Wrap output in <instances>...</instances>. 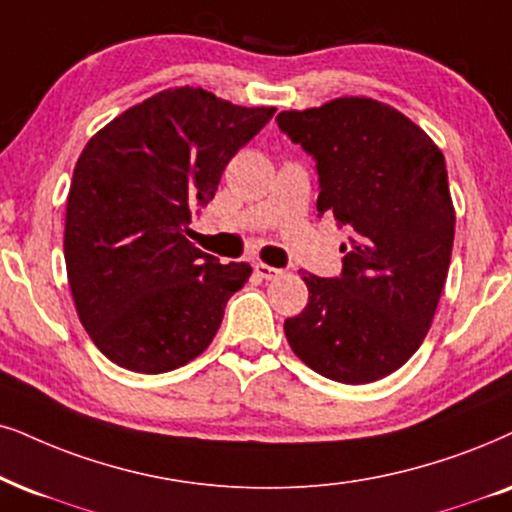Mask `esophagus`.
Returning <instances> with one entry per match:
<instances>
[{
    "mask_svg": "<svg viewBox=\"0 0 512 512\" xmlns=\"http://www.w3.org/2000/svg\"><path fill=\"white\" fill-rule=\"evenodd\" d=\"M255 271H257V276L264 278V281H271V278H276V276L283 274V269L271 267V264H264V262H257L255 264Z\"/></svg>",
    "mask_w": 512,
    "mask_h": 512,
    "instance_id": "1",
    "label": "esophagus"
}]
</instances>
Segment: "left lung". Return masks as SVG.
<instances>
[{
    "mask_svg": "<svg viewBox=\"0 0 512 512\" xmlns=\"http://www.w3.org/2000/svg\"><path fill=\"white\" fill-rule=\"evenodd\" d=\"M276 120L316 160L319 215L352 229L338 278L302 276L309 302L283 323L288 345L323 378L373 383L413 357L435 319L456 226L444 155L368 96Z\"/></svg>",
    "mask_w": 512,
    "mask_h": 512,
    "instance_id": "1",
    "label": "left lung"
}]
</instances>
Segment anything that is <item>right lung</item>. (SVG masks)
<instances>
[{"instance_id":"1","label":"right lung","mask_w":512,"mask_h":512,"mask_svg":"<svg viewBox=\"0 0 512 512\" xmlns=\"http://www.w3.org/2000/svg\"><path fill=\"white\" fill-rule=\"evenodd\" d=\"M276 108L174 87L87 141L66 205L63 252L77 316L113 364L167 373L203 354L252 267L219 264L189 234L229 160Z\"/></svg>"}]
</instances>
